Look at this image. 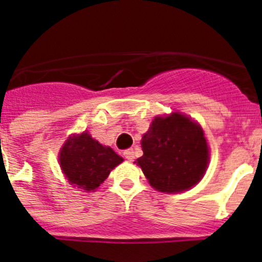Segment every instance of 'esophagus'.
<instances>
[{"instance_id": "34e87169", "label": "esophagus", "mask_w": 262, "mask_h": 262, "mask_svg": "<svg viewBox=\"0 0 262 262\" xmlns=\"http://www.w3.org/2000/svg\"><path fill=\"white\" fill-rule=\"evenodd\" d=\"M123 156L126 157L128 161H134V159H135V152H134V149H126V151L123 152Z\"/></svg>"}]
</instances>
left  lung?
<instances>
[{
	"mask_svg": "<svg viewBox=\"0 0 262 262\" xmlns=\"http://www.w3.org/2000/svg\"><path fill=\"white\" fill-rule=\"evenodd\" d=\"M136 160L149 184L163 193H178L201 181L209 147L200 124L180 113L157 117L142 139Z\"/></svg>",
	"mask_w": 262,
	"mask_h": 262,
	"instance_id": "left-lung-1",
	"label": "left lung"
}]
</instances>
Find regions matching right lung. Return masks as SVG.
Instances as JSON below:
<instances>
[{
  "instance_id": "add662e5",
  "label": "right lung",
  "mask_w": 262,
  "mask_h": 262,
  "mask_svg": "<svg viewBox=\"0 0 262 262\" xmlns=\"http://www.w3.org/2000/svg\"><path fill=\"white\" fill-rule=\"evenodd\" d=\"M59 160L68 181L86 191L97 189L111 169L123 161L110 147L99 144L88 133L69 138L62 145Z\"/></svg>"
}]
</instances>
